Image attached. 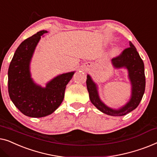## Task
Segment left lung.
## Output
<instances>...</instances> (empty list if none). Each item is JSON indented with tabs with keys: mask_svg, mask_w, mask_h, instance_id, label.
<instances>
[{
	"mask_svg": "<svg viewBox=\"0 0 157 157\" xmlns=\"http://www.w3.org/2000/svg\"><path fill=\"white\" fill-rule=\"evenodd\" d=\"M117 68L126 67L129 72L132 83V97L127 105L119 109H113L102 103L98 96L97 86L90 75L87 77V88L91 102L103 113L111 116H123L136 109L140 105L145 91L144 65L136 48L129 42V47L125 48L119 56L112 59Z\"/></svg>",
	"mask_w": 157,
	"mask_h": 157,
	"instance_id": "left-lung-1",
	"label": "left lung"
}]
</instances>
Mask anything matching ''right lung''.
I'll return each instance as SVG.
<instances>
[{
	"instance_id": "right-lung-1",
	"label": "right lung",
	"mask_w": 157,
	"mask_h": 157,
	"mask_svg": "<svg viewBox=\"0 0 157 157\" xmlns=\"http://www.w3.org/2000/svg\"><path fill=\"white\" fill-rule=\"evenodd\" d=\"M41 30L22 42L17 48L8 68V93L10 100L22 113L30 117L49 115L63 101L66 85L74 72L62 74L41 87L30 78V62L40 36Z\"/></svg>"
}]
</instances>
